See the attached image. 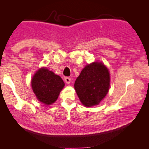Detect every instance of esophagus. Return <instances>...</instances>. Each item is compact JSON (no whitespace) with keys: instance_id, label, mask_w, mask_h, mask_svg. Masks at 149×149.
<instances>
[{"instance_id":"34e87169","label":"esophagus","mask_w":149,"mask_h":149,"mask_svg":"<svg viewBox=\"0 0 149 149\" xmlns=\"http://www.w3.org/2000/svg\"><path fill=\"white\" fill-rule=\"evenodd\" d=\"M64 80H65V81L66 84H69L70 83V81H71V79H70V77H65Z\"/></svg>"}]
</instances>
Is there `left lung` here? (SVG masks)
Here are the masks:
<instances>
[{"label": "left lung", "instance_id": "1", "mask_svg": "<svg viewBox=\"0 0 149 149\" xmlns=\"http://www.w3.org/2000/svg\"><path fill=\"white\" fill-rule=\"evenodd\" d=\"M109 73L104 65L93 63L86 65L74 84L77 95L86 107L97 105L107 94Z\"/></svg>", "mask_w": 149, "mask_h": 149}]
</instances>
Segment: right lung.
<instances>
[{
  "label": "right lung",
  "mask_w": 149,
  "mask_h": 149,
  "mask_svg": "<svg viewBox=\"0 0 149 149\" xmlns=\"http://www.w3.org/2000/svg\"><path fill=\"white\" fill-rule=\"evenodd\" d=\"M64 85L59 76L45 68L40 69L31 81V87L37 98L46 104L56 101Z\"/></svg>",
  "instance_id": "add662e5"
}]
</instances>
